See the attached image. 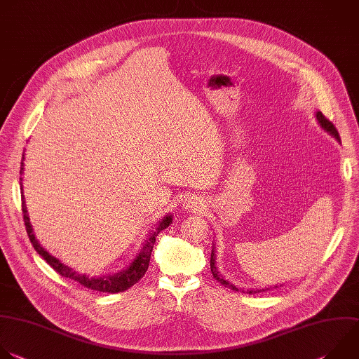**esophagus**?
I'll return each instance as SVG.
<instances>
[{
    "label": "esophagus",
    "mask_w": 359,
    "mask_h": 359,
    "mask_svg": "<svg viewBox=\"0 0 359 359\" xmlns=\"http://www.w3.org/2000/svg\"><path fill=\"white\" fill-rule=\"evenodd\" d=\"M184 207H186L187 210L198 211V208H201V203H200V200H198L197 197H189V198H186V201H184Z\"/></svg>",
    "instance_id": "obj_1"
}]
</instances>
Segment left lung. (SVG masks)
<instances>
[{
	"instance_id": "1",
	"label": "left lung",
	"mask_w": 359,
	"mask_h": 359,
	"mask_svg": "<svg viewBox=\"0 0 359 359\" xmlns=\"http://www.w3.org/2000/svg\"><path fill=\"white\" fill-rule=\"evenodd\" d=\"M317 121L320 123V126L327 131V133H330L334 138H337L338 141H339V134H338V131H337V128H335V126L330 121V119H327L320 111H317ZM210 268H211V273H212V278L217 280V282H219L222 286H225V287H228V289H231V290H235V292H244V290H241V289H238V287H235L233 285H231L229 282H226L222 276H219L218 275V272H217V268H215V255H214V248H212V251H211V258H210ZM275 287H278V286H275ZM259 290H247V293H258Z\"/></svg>"
}]
</instances>
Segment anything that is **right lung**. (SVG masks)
<instances>
[{"mask_svg": "<svg viewBox=\"0 0 359 359\" xmlns=\"http://www.w3.org/2000/svg\"><path fill=\"white\" fill-rule=\"evenodd\" d=\"M22 169H24V158H22V162H21V173H22ZM22 200V212H24V221H25V226H27V233L29 236V241L32 244V247L35 248V251L50 265V268H53V271H56L60 276L63 278H67V279H72L80 285H83L84 287L87 289H91V290H97V292H101V293H119V292H126L128 290L130 287H133L135 283H138L145 272L148 271V266H149V261H151V254H152V250H154V244L156 241V236L158 233L168 228L169 224L172 222V215H166L158 225L156 228L152 229V232L149 233V238L145 241L140 255L134 259V262L130 265V268H127L126 271L119 272L116 275H109V276H102V278H88L86 275H80L77 273L76 271L65 266L63 264H60L56 258H53L52 255H49L42 247L41 244L36 241V238L34 235V231H32V225L29 222V217H28V211H27V207H25V200H24V194L21 197Z\"/></svg>", "mask_w": 359, "mask_h": 359, "instance_id": "right-lung-1", "label": "right lung"}]
</instances>
